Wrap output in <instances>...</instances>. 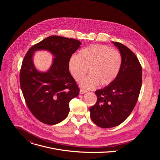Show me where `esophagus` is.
I'll return each instance as SVG.
<instances>
[{
    "mask_svg": "<svg viewBox=\"0 0 160 160\" xmlns=\"http://www.w3.org/2000/svg\"><path fill=\"white\" fill-rule=\"evenodd\" d=\"M86 92H87V91L83 90V89H80V94H85Z\"/></svg>",
    "mask_w": 160,
    "mask_h": 160,
    "instance_id": "34e87169",
    "label": "esophagus"
}]
</instances>
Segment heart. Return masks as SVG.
<instances>
[{
    "label": "heart",
    "mask_w": 160,
    "mask_h": 160,
    "mask_svg": "<svg viewBox=\"0 0 160 160\" xmlns=\"http://www.w3.org/2000/svg\"><path fill=\"white\" fill-rule=\"evenodd\" d=\"M120 53L105 45L94 44L82 49L73 54L68 61V68L73 78L79 81L87 73L90 74L80 82V86L92 89L111 84L118 76L122 66Z\"/></svg>",
    "instance_id": "1"
}]
</instances>
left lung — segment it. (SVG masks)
Wrapping results in <instances>:
<instances>
[{
	"label": "left lung",
	"instance_id": "1",
	"mask_svg": "<svg viewBox=\"0 0 160 160\" xmlns=\"http://www.w3.org/2000/svg\"><path fill=\"white\" fill-rule=\"evenodd\" d=\"M112 43L118 49L122 62L120 72L111 84L96 90L98 100L90 108L92 122L101 128H111L123 122L138 101L142 85L141 65L125 45Z\"/></svg>",
	"mask_w": 160,
	"mask_h": 160
}]
</instances>
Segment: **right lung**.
<instances>
[{"label": "right lung", "instance_id": "obj_1", "mask_svg": "<svg viewBox=\"0 0 160 160\" xmlns=\"http://www.w3.org/2000/svg\"><path fill=\"white\" fill-rule=\"evenodd\" d=\"M81 44L75 39L50 36L32 47L22 61L19 76L22 94L30 111L45 124L56 125L66 118L70 101L79 94L68 61ZM38 50L48 51L54 56L46 72L38 71L34 65L33 55Z\"/></svg>", "mask_w": 160, "mask_h": 160}]
</instances>
